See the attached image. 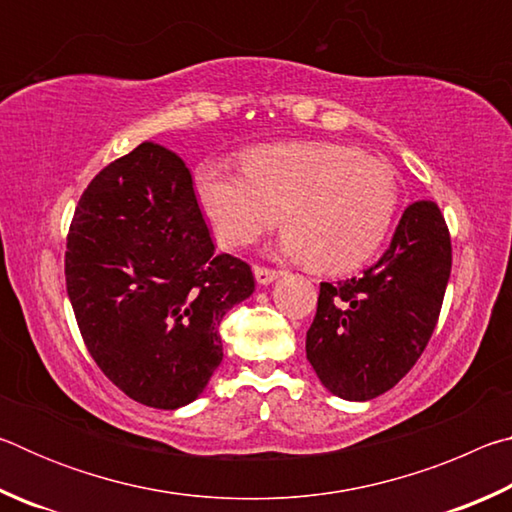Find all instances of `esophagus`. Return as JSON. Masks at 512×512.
I'll return each mask as SVG.
<instances>
[{
	"instance_id": "esophagus-1",
	"label": "esophagus",
	"mask_w": 512,
	"mask_h": 512,
	"mask_svg": "<svg viewBox=\"0 0 512 512\" xmlns=\"http://www.w3.org/2000/svg\"><path fill=\"white\" fill-rule=\"evenodd\" d=\"M280 275H282V271H275V268L255 266V280H257V284H271Z\"/></svg>"
}]
</instances>
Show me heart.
Instances as JSON below:
<instances>
[{"label":"heart","mask_w":512,"mask_h":512,"mask_svg":"<svg viewBox=\"0 0 512 512\" xmlns=\"http://www.w3.org/2000/svg\"><path fill=\"white\" fill-rule=\"evenodd\" d=\"M244 169L205 160L194 192L225 248H244L282 221L280 250L325 273L366 264L393 228L400 192L384 164L339 142H280L241 155Z\"/></svg>","instance_id":"1"}]
</instances>
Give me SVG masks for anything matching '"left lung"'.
I'll return each instance as SVG.
<instances>
[{
	"instance_id": "obj_1",
	"label": "left lung",
	"mask_w": 512,
	"mask_h": 512,
	"mask_svg": "<svg viewBox=\"0 0 512 512\" xmlns=\"http://www.w3.org/2000/svg\"><path fill=\"white\" fill-rule=\"evenodd\" d=\"M452 239L433 201L406 207L391 246L361 277L320 282L307 359L329 393L366 402L391 391L436 329Z\"/></svg>"
}]
</instances>
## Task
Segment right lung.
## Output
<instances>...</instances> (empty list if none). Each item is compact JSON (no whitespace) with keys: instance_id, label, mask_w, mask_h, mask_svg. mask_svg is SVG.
<instances>
[{"instance_id":"1","label":"right lung","mask_w":512,"mask_h":512,"mask_svg":"<svg viewBox=\"0 0 512 512\" xmlns=\"http://www.w3.org/2000/svg\"><path fill=\"white\" fill-rule=\"evenodd\" d=\"M65 280L103 375L164 411L205 391L223 359L221 320L255 291L246 262L214 253L185 162L153 142L110 162L83 192Z\"/></svg>"}]
</instances>
